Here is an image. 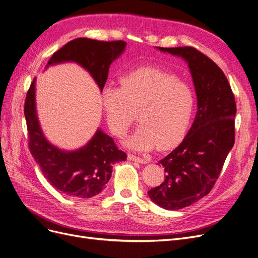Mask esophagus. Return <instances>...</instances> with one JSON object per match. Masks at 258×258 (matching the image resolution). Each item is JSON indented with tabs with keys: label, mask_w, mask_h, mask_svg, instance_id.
Listing matches in <instances>:
<instances>
[{
	"label": "esophagus",
	"mask_w": 258,
	"mask_h": 258,
	"mask_svg": "<svg viewBox=\"0 0 258 258\" xmlns=\"http://www.w3.org/2000/svg\"><path fill=\"white\" fill-rule=\"evenodd\" d=\"M128 159L130 161H135V162H139L141 164H147L148 161L146 159H143V158H140V157H137V156H133V154H128Z\"/></svg>",
	"instance_id": "esophagus-1"
}]
</instances>
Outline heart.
I'll list each match as a JSON object with an SVG mask.
<instances>
[{"label": "heart", "mask_w": 258, "mask_h": 258, "mask_svg": "<svg viewBox=\"0 0 258 258\" xmlns=\"http://www.w3.org/2000/svg\"><path fill=\"white\" fill-rule=\"evenodd\" d=\"M100 99L107 125L116 137L125 135L135 120L133 112L138 111L141 123L123 141L126 147L137 151L176 146L186 135L195 108V93L187 84L152 68L122 75L119 88L105 87Z\"/></svg>", "instance_id": "b5f03b06"}]
</instances>
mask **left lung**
I'll use <instances>...</instances> for the list:
<instances>
[{
    "label": "left lung",
    "instance_id": "obj_1",
    "mask_svg": "<svg viewBox=\"0 0 258 258\" xmlns=\"http://www.w3.org/2000/svg\"><path fill=\"white\" fill-rule=\"evenodd\" d=\"M187 63L197 96V113L180 145L159 161L164 182L148 191L160 208H186L207 196L234 146L236 102L221 69L194 47H157Z\"/></svg>",
    "mask_w": 258,
    "mask_h": 258
}]
</instances>
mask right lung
Returning <instances> with one entry per match:
<instances>
[{
  "mask_svg": "<svg viewBox=\"0 0 258 258\" xmlns=\"http://www.w3.org/2000/svg\"><path fill=\"white\" fill-rule=\"evenodd\" d=\"M126 45L121 40L104 42L77 38L54 53L45 69L75 62L89 72L101 92L111 63L125 51ZM24 115L33 158L51 186L69 197L89 199L98 195L111 178L113 165L127 159V154L118 150L112 138L100 128L86 145L75 150H64L51 144L41 129L37 114L36 78L27 92Z\"/></svg>",
  "mask_w": 258,
  "mask_h": 258,
  "instance_id": "add662e5",
  "label": "right lung"
}]
</instances>
